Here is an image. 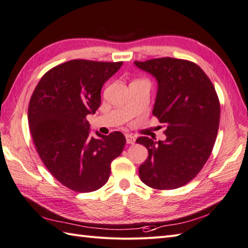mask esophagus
Listing matches in <instances>:
<instances>
[{
  "instance_id": "34e87169",
  "label": "esophagus",
  "mask_w": 248,
  "mask_h": 248,
  "mask_svg": "<svg viewBox=\"0 0 248 248\" xmlns=\"http://www.w3.org/2000/svg\"><path fill=\"white\" fill-rule=\"evenodd\" d=\"M125 138H126V142H127V144H135L136 143V139L132 135H125Z\"/></svg>"
}]
</instances>
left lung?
<instances>
[{
	"mask_svg": "<svg viewBox=\"0 0 248 248\" xmlns=\"http://www.w3.org/2000/svg\"><path fill=\"white\" fill-rule=\"evenodd\" d=\"M158 82L153 114L165 126V141L140 137L148 156L139 167L144 184L173 189L187 184L208 160L218 135L220 102L213 83L186 60L160 58L136 61Z\"/></svg>",
	"mask_w": 248,
	"mask_h": 248,
	"instance_id": "obj_1",
	"label": "left lung"
}]
</instances>
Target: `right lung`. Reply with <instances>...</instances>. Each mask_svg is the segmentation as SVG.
<instances>
[{
  "label": "right lung",
  "mask_w": 248,
  "mask_h": 248,
  "mask_svg": "<svg viewBox=\"0 0 248 248\" xmlns=\"http://www.w3.org/2000/svg\"><path fill=\"white\" fill-rule=\"evenodd\" d=\"M123 62L72 60L48 70L30 98L28 124L37 152L60 183L78 192L105 185L123 152L122 132L90 137L86 116L101 104V89Z\"/></svg>",
  "instance_id": "add662e5"
}]
</instances>
